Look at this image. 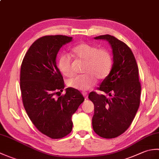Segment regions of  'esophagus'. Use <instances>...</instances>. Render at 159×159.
Here are the masks:
<instances>
[{"instance_id":"obj_1","label":"esophagus","mask_w":159,"mask_h":159,"mask_svg":"<svg viewBox=\"0 0 159 159\" xmlns=\"http://www.w3.org/2000/svg\"><path fill=\"white\" fill-rule=\"evenodd\" d=\"M82 94H83V96L85 97V98L86 99V98H87V97H88V96H87V92H82Z\"/></svg>"}]
</instances>
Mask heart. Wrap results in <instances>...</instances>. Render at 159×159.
Segmentation results:
<instances>
[{
    "instance_id": "heart-1",
    "label": "heart",
    "mask_w": 159,
    "mask_h": 159,
    "mask_svg": "<svg viewBox=\"0 0 159 159\" xmlns=\"http://www.w3.org/2000/svg\"><path fill=\"white\" fill-rule=\"evenodd\" d=\"M73 55L77 59L85 62L84 75L77 76L67 82L71 88L86 91L92 88L98 79H103L109 75L112 68L113 60L111 53L106 49H99L88 43H80L72 50ZM57 66L63 76H73V63L70 57L61 55L58 59Z\"/></svg>"
}]
</instances>
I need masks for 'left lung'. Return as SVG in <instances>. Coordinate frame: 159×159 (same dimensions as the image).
Returning <instances> with one entry per match:
<instances>
[{"label": "left lung", "instance_id": "8db88e82", "mask_svg": "<svg viewBox=\"0 0 159 159\" xmlns=\"http://www.w3.org/2000/svg\"><path fill=\"white\" fill-rule=\"evenodd\" d=\"M95 39L106 40L112 48L113 66L98 89L92 92L89 99L94 104L92 126L94 132L106 139L124 133L130 126L139 109L141 84L135 58L126 43L110 35H100Z\"/></svg>", "mask_w": 159, "mask_h": 159}]
</instances>
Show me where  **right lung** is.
<instances>
[{"label": "right lung", "mask_w": 159, "mask_h": 159, "mask_svg": "<svg viewBox=\"0 0 159 159\" xmlns=\"http://www.w3.org/2000/svg\"><path fill=\"white\" fill-rule=\"evenodd\" d=\"M72 37L48 35L30 46L20 69V89L26 112L33 124L45 135L61 139L72 129V115L84 98L79 91L65 87L56 58L61 47ZM61 95V94H60Z\"/></svg>", "instance_id": "1"}]
</instances>
